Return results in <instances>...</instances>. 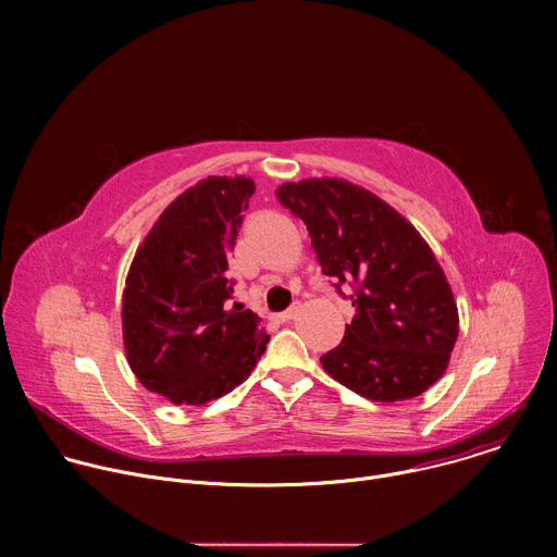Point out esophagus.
Returning <instances> with one entry per match:
<instances>
[{
  "instance_id": "1",
  "label": "esophagus",
  "mask_w": 557,
  "mask_h": 557,
  "mask_svg": "<svg viewBox=\"0 0 557 557\" xmlns=\"http://www.w3.org/2000/svg\"><path fill=\"white\" fill-rule=\"evenodd\" d=\"M297 312H299V306H290V308H286L284 312L275 314V320H277L280 324H288V322H293V320H295Z\"/></svg>"
}]
</instances>
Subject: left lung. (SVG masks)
<instances>
[{"label": "left lung", "mask_w": 557, "mask_h": 557, "mask_svg": "<svg viewBox=\"0 0 557 557\" xmlns=\"http://www.w3.org/2000/svg\"><path fill=\"white\" fill-rule=\"evenodd\" d=\"M277 200L304 220L322 273L352 286L355 320L324 370L370 401H406L434 385L458 337L451 288L421 233L363 187L286 183ZM346 297V295H344Z\"/></svg>", "instance_id": "obj_1"}]
</instances>
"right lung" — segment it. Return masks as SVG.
<instances>
[{
	"mask_svg": "<svg viewBox=\"0 0 557 557\" xmlns=\"http://www.w3.org/2000/svg\"><path fill=\"white\" fill-rule=\"evenodd\" d=\"M256 183L209 176L181 194L138 247L123 290V342L136 379L174 404L202 406L243 383L269 335L233 293L228 253Z\"/></svg>",
	"mask_w": 557,
	"mask_h": 557,
	"instance_id": "obj_1",
	"label": "right lung"
}]
</instances>
